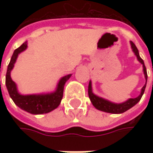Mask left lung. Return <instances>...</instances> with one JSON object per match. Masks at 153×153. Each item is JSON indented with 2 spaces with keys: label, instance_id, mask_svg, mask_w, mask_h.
Instances as JSON below:
<instances>
[{
  "label": "left lung",
  "instance_id": "1",
  "mask_svg": "<svg viewBox=\"0 0 153 153\" xmlns=\"http://www.w3.org/2000/svg\"><path fill=\"white\" fill-rule=\"evenodd\" d=\"M130 44H131L133 51H134V54L137 57L138 60L143 65V71H144L145 77H146V80L147 81V72H146V66H145L144 61H143V59L140 57L139 51L138 49H137V48H136V46L134 45V43L133 42H130ZM146 86V83L144 85V87L142 88L141 93H140V94L139 95L138 97L134 98V99H129V100H128L127 101L122 103V104H115V103L110 102L108 100H104L102 98L98 97L95 94H94L93 92H92L91 82H90L89 84H88V96H89V99H90V100H91L93 105H94L96 109H98V110L102 111H105V112H109V113L119 114V113H123V112L128 111V109H130L131 107H133L134 105H136V104L140 100V99H141L143 94H144Z\"/></svg>",
  "mask_w": 153,
  "mask_h": 153
}]
</instances>
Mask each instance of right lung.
Returning <instances> with one entry per match:
<instances>
[{"label":"right lung","instance_id":"1","mask_svg":"<svg viewBox=\"0 0 153 153\" xmlns=\"http://www.w3.org/2000/svg\"><path fill=\"white\" fill-rule=\"evenodd\" d=\"M27 48V43L25 42L19 48L15 49L13 54L11 58V60L7 66V75H6V86L8 90L9 95L13 100V102L19 107L31 114H43L48 113L51 111L56 109L61 102L64 93V86L66 81L71 76V74L67 75L62 77L57 89L54 93L48 94H30V95H21L17 91V87L15 82L10 76V72L13 68L14 63L18 58L19 53L25 50Z\"/></svg>","mask_w":153,"mask_h":153}]
</instances>
